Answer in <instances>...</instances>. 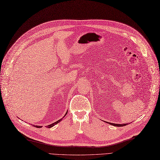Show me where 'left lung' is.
<instances>
[{
  "instance_id": "1",
  "label": "left lung",
  "mask_w": 160,
  "mask_h": 160,
  "mask_svg": "<svg viewBox=\"0 0 160 160\" xmlns=\"http://www.w3.org/2000/svg\"><path fill=\"white\" fill-rule=\"evenodd\" d=\"M107 123L113 125V126H115V127H124V126H126V125L129 124V123H126V124H115V123H111V122H107Z\"/></svg>"
}]
</instances>
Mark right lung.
<instances>
[{
  "label": "right lung",
  "mask_w": 160,
  "mask_h": 160,
  "mask_svg": "<svg viewBox=\"0 0 160 160\" xmlns=\"http://www.w3.org/2000/svg\"><path fill=\"white\" fill-rule=\"evenodd\" d=\"M68 112V111H67ZM67 113L65 114V115H64V116H66V114H67ZM64 116H63V118L64 117ZM60 118V120H57V122H54V123H52V124H49V125H48V126H47V127H48V128H51V127H54V125H56V124H58V122H60V121H61V120H62V118ZM33 127H37V128H41V127H42V126H38V125H36V126H35V125H33Z\"/></svg>",
  "instance_id": "1"
}]
</instances>
